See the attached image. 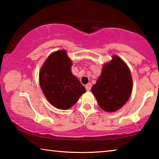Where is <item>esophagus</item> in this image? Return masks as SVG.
I'll use <instances>...</instances> for the list:
<instances>
[{
    "label": "esophagus",
    "instance_id": "obj_1",
    "mask_svg": "<svg viewBox=\"0 0 159 159\" xmlns=\"http://www.w3.org/2000/svg\"><path fill=\"white\" fill-rule=\"evenodd\" d=\"M91 87H92V84H91V83H88V84L85 85V89L88 91H89L91 89Z\"/></svg>",
    "mask_w": 159,
    "mask_h": 159
}]
</instances>
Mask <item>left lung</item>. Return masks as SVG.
Wrapping results in <instances>:
<instances>
[{
	"label": "left lung",
	"mask_w": 159,
	"mask_h": 159,
	"mask_svg": "<svg viewBox=\"0 0 159 159\" xmlns=\"http://www.w3.org/2000/svg\"><path fill=\"white\" fill-rule=\"evenodd\" d=\"M132 89L133 80L128 67L121 59L114 56L110 62L104 65L92 93L102 109L113 112L124 105Z\"/></svg>",
	"instance_id": "8db88e82"
}]
</instances>
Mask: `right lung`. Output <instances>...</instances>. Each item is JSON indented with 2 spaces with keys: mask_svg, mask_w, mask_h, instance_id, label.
<instances>
[{
  "mask_svg": "<svg viewBox=\"0 0 159 159\" xmlns=\"http://www.w3.org/2000/svg\"><path fill=\"white\" fill-rule=\"evenodd\" d=\"M71 61L66 51L59 50L48 57L39 74L40 85L54 107L67 109L74 106L85 89L71 73Z\"/></svg>",
  "mask_w": 159,
  "mask_h": 159,
  "instance_id": "right-lung-1",
  "label": "right lung"
}]
</instances>
